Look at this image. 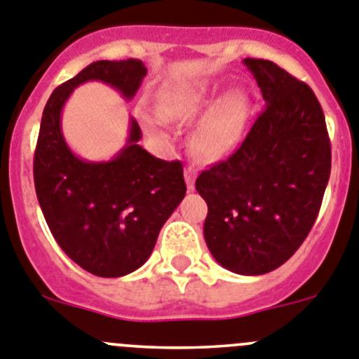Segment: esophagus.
I'll use <instances>...</instances> for the list:
<instances>
[{
  "instance_id": "1",
  "label": "esophagus",
  "mask_w": 359,
  "mask_h": 359,
  "mask_svg": "<svg viewBox=\"0 0 359 359\" xmlns=\"http://www.w3.org/2000/svg\"><path fill=\"white\" fill-rule=\"evenodd\" d=\"M185 182L189 190H194V183H196V167L194 165L185 167Z\"/></svg>"
}]
</instances>
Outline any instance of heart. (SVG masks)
Segmentation results:
<instances>
[{"label":"heart","instance_id":"obj_1","mask_svg":"<svg viewBox=\"0 0 359 359\" xmlns=\"http://www.w3.org/2000/svg\"><path fill=\"white\" fill-rule=\"evenodd\" d=\"M160 110L167 119L189 121L201 117L212 106V111L197 124L192 135V149L206 162H219L228 158L244 139L248 124V104L244 97L228 96L219 101V92L213 85L201 83L169 85L160 92ZM144 123L158 130L165 121L158 111L142 108Z\"/></svg>","mask_w":359,"mask_h":359}]
</instances>
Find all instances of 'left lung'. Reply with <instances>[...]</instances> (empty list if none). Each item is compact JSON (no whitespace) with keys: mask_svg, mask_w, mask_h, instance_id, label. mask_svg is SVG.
Returning a JSON list of instances; mask_svg holds the SVG:
<instances>
[{"mask_svg":"<svg viewBox=\"0 0 359 359\" xmlns=\"http://www.w3.org/2000/svg\"><path fill=\"white\" fill-rule=\"evenodd\" d=\"M265 108L238 149L203 170L208 205L205 240L235 274L281 267L317 220L331 172V142L320 103L304 81L271 60L245 58Z\"/></svg>","mask_w":359,"mask_h":359,"instance_id":"obj_1","label":"left lung"}]
</instances>
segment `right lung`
Returning a JSON list of instances; mask_svg holds the SVG:
<instances>
[{
	"label": "right lung",
	"mask_w": 359,
	"mask_h": 359,
	"mask_svg": "<svg viewBox=\"0 0 359 359\" xmlns=\"http://www.w3.org/2000/svg\"><path fill=\"white\" fill-rule=\"evenodd\" d=\"M146 72L137 58L92 62L55 88L42 111L34 156L39 205L62 251L100 278H121L146 263L158 233L185 197L183 165L142 149L135 119L128 144L114 160L85 162L65 144L60 114L85 81H103L131 100Z\"/></svg>",
	"instance_id": "obj_1"
}]
</instances>
